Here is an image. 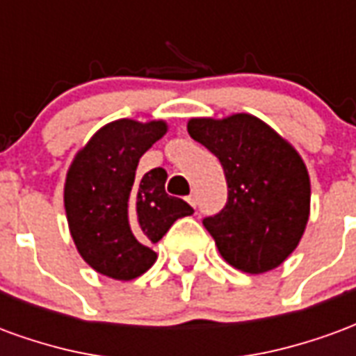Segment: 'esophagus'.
Here are the masks:
<instances>
[{"label":"esophagus","mask_w":356,"mask_h":356,"mask_svg":"<svg viewBox=\"0 0 356 356\" xmlns=\"http://www.w3.org/2000/svg\"><path fill=\"white\" fill-rule=\"evenodd\" d=\"M186 200H188V204H191L193 208H196V206H198V194L191 193L188 196H186Z\"/></svg>","instance_id":"esophagus-1"}]
</instances>
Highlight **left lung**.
I'll return each instance as SVG.
<instances>
[{"label":"left lung","instance_id":"8db88e82","mask_svg":"<svg viewBox=\"0 0 356 356\" xmlns=\"http://www.w3.org/2000/svg\"><path fill=\"white\" fill-rule=\"evenodd\" d=\"M188 133L219 158L227 202L204 217L227 263L250 275L278 267L296 250L309 219L311 185L303 160L250 114L191 120Z\"/></svg>","mask_w":356,"mask_h":356}]
</instances>
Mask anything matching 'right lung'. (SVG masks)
Wrapping results in <instances>:
<instances>
[{"mask_svg":"<svg viewBox=\"0 0 356 356\" xmlns=\"http://www.w3.org/2000/svg\"><path fill=\"white\" fill-rule=\"evenodd\" d=\"M163 122L118 120L95 133L68 170L65 208L70 234L91 267L131 280L156 261L152 244L194 209L165 193L162 168L135 175L140 156L162 139Z\"/></svg>","mask_w":356,"mask_h":356,"instance_id":"add662e5","label":"right lung"}]
</instances>
